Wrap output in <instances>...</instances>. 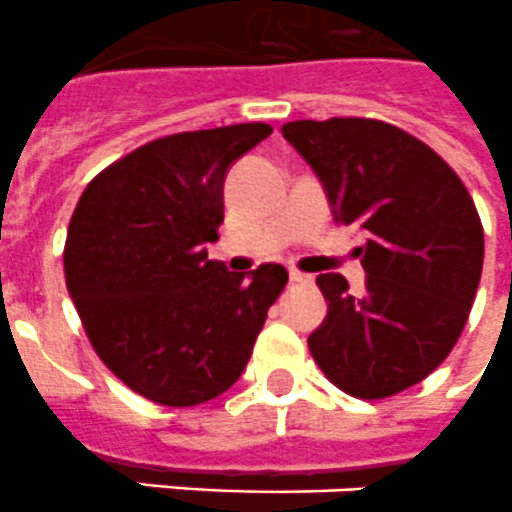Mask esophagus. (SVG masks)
Masks as SVG:
<instances>
[{
    "mask_svg": "<svg viewBox=\"0 0 512 512\" xmlns=\"http://www.w3.org/2000/svg\"><path fill=\"white\" fill-rule=\"evenodd\" d=\"M289 278H291V281H294V283H307V281H309L307 273H302V270H296V268L289 270Z\"/></svg>",
    "mask_w": 512,
    "mask_h": 512,
    "instance_id": "obj_1",
    "label": "esophagus"
}]
</instances>
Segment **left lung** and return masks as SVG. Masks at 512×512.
I'll return each instance as SVG.
<instances>
[{
  "mask_svg": "<svg viewBox=\"0 0 512 512\" xmlns=\"http://www.w3.org/2000/svg\"><path fill=\"white\" fill-rule=\"evenodd\" d=\"M283 137L312 166L333 218L367 234L364 294L320 273L328 315L307 338L333 385L388 398L422 382L461 336L484 263L474 200L435 150L377 119H299Z\"/></svg>",
  "mask_w": 512,
  "mask_h": 512,
  "instance_id": "obj_1",
  "label": "left lung"
}]
</instances>
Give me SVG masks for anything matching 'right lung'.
<instances>
[{"label":"right lung","mask_w":512,"mask_h":512,"mask_svg":"<svg viewBox=\"0 0 512 512\" xmlns=\"http://www.w3.org/2000/svg\"><path fill=\"white\" fill-rule=\"evenodd\" d=\"M270 124L179 132L132 150L85 187L64 244L67 291L101 362L143 398L197 406L244 372L289 273L208 260L223 182Z\"/></svg>","instance_id":"obj_1"}]
</instances>
